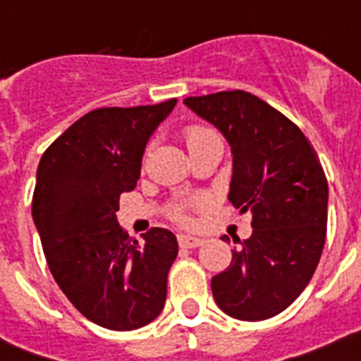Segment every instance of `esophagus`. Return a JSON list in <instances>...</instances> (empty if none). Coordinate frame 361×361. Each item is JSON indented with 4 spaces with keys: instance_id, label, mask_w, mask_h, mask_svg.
<instances>
[{
    "instance_id": "34e87169",
    "label": "esophagus",
    "mask_w": 361,
    "mask_h": 361,
    "mask_svg": "<svg viewBox=\"0 0 361 361\" xmlns=\"http://www.w3.org/2000/svg\"><path fill=\"white\" fill-rule=\"evenodd\" d=\"M178 243H180V247H183V249H195V247L202 245L204 240H200V238L197 236H189V234H180V236H178Z\"/></svg>"
}]
</instances>
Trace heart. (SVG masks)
Instances as JSON below:
<instances>
[{
    "mask_svg": "<svg viewBox=\"0 0 361 361\" xmlns=\"http://www.w3.org/2000/svg\"><path fill=\"white\" fill-rule=\"evenodd\" d=\"M183 138H185L189 153L197 152V149H200L202 146H208L212 142L219 140L217 133H215L214 129H209V127H204V125H189V127L183 130ZM170 217L178 221V223H187V214L181 204H174V206L170 208Z\"/></svg>",
    "mask_w": 361,
    "mask_h": 361,
    "instance_id": "heart-1",
    "label": "heart"
}]
</instances>
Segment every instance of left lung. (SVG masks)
Instances as JSON below:
<instances>
[{
  "instance_id": "1",
  "label": "left lung",
  "mask_w": 361,
  "mask_h": 361,
  "mask_svg": "<svg viewBox=\"0 0 361 361\" xmlns=\"http://www.w3.org/2000/svg\"><path fill=\"white\" fill-rule=\"evenodd\" d=\"M183 103L225 135L234 163L228 200L252 214L251 238L238 240L231 266L212 279L215 302L234 319H271L302 294L324 249L322 164L300 127L252 93L234 90Z\"/></svg>"
}]
</instances>
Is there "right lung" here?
Instances as JSON below:
<instances>
[{
	"label": "right lung",
	"instance_id": "right-lung-1",
	"mask_svg": "<svg viewBox=\"0 0 361 361\" xmlns=\"http://www.w3.org/2000/svg\"><path fill=\"white\" fill-rule=\"evenodd\" d=\"M176 99L97 109L42 153L31 214L54 279L87 320L116 331L149 324L163 311L178 240L152 228L144 241L118 225L120 195L140 178L142 155Z\"/></svg>",
	"mask_w": 361,
	"mask_h": 361
}]
</instances>
